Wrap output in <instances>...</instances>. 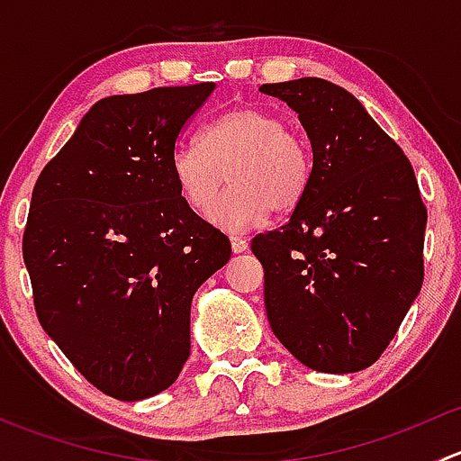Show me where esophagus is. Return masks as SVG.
Listing matches in <instances>:
<instances>
[{
	"mask_svg": "<svg viewBox=\"0 0 461 461\" xmlns=\"http://www.w3.org/2000/svg\"><path fill=\"white\" fill-rule=\"evenodd\" d=\"M230 243H231V252L234 254L248 252V248H249L248 239H243V236H230Z\"/></svg>",
	"mask_w": 461,
	"mask_h": 461,
	"instance_id": "34e87169",
	"label": "esophagus"
}]
</instances>
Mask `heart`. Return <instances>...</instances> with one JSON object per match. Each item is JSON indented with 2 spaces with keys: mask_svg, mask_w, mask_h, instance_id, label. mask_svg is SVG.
Returning <instances> with one entry per match:
<instances>
[{
  "mask_svg": "<svg viewBox=\"0 0 461 461\" xmlns=\"http://www.w3.org/2000/svg\"><path fill=\"white\" fill-rule=\"evenodd\" d=\"M230 171L232 189L212 198ZM308 149L287 131L272 111L240 106L207 124L201 142L178 144L171 153V176L183 201L221 230H248L269 212L287 213L310 187Z\"/></svg>",
  "mask_w": 461,
  "mask_h": 461,
  "instance_id": "obj_1",
  "label": "heart"
}]
</instances>
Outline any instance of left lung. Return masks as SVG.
Returning <instances> with one entry per match:
<instances>
[{
	"mask_svg": "<svg viewBox=\"0 0 461 461\" xmlns=\"http://www.w3.org/2000/svg\"><path fill=\"white\" fill-rule=\"evenodd\" d=\"M312 144L290 221L252 240L278 341L317 373L373 366L424 281L426 207L399 144L346 88L321 77L263 85Z\"/></svg>",
	"mask_w": 461,
	"mask_h": 461,
	"instance_id": "obj_1",
	"label": "left lung"
}]
</instances>
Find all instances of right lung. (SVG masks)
<instances>
[{
    "label": "right lung",
    "mask_w": 461,
    "mask_h": 461,
    "mask_svg": "<svg viewBox=\"0 0 461 461\" xmlns=\"http://www.w3.org/2000/svg\"><path fill=\"white\" fill-rule=\"evenodd\" d=\"M213 86L95 102L32 189L24 263L37 319L120 402L178 379L194 294L231 257L227 236L192 212L171 176L176 142Z\"/></svg>",
    "instance_id": "1"
}]
</instances>
